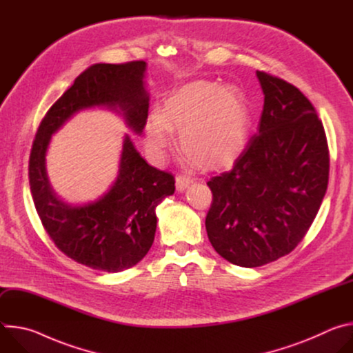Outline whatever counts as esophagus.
Listing matches in <instances>:
<instances>
[{"label":"esophagus","instance_id":"34e87169","mask_svg":"<svg viewBox=\"0 0 353 353\" xmlns=\"http://www.w3.org/2000/svg\"><path fill=\"white\" fill-rule=\"evenodd\" d=\"M191 177H188V176H185V174H180V176H177L176 177V188L179 190V191H184L185 188H188V185L191 184Z\"/></svg>","mask_w":353,"mask_h":353}]
</instances>
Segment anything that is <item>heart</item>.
<instances>
[{
  "instance_id": "obj_1",
  "label": "heart",
  "mask_w": 353,
  "mask_h": 353,
  "mask_svg": "<svg viewBox=\"0 0 353 353\" xmlns=\"http://www.w3.org/2000/svg\"><path fill=\"white\" fill-rule=\"evenodd\" d=\"M250 116L243 96L232 86L194 81L176 90L145 123V145L163 159L179 131L181 152L196 166L215 170L232 166L248 141Z\"/></svg>"
}]
</instances>
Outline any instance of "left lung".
<instances>
[{
    "mask_svg": "<svg viewBox=\"0 0 353 353\" xmlns=\"http://www.w3.org/2000/svg\"><path fill=\"white\" fill-rule=\"evenodd\" d=\"M264 108L257 134L230 172L212 177L208 239L229 263L254 268L301 241L328 185L323 123L296 86L257 71Z\"/></svg>",
    "mask_w": 353,
    "mask_h": 353,
    "instance_id": "left-lung-1",
    "label": "left lung"
}]
</instances>
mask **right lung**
I'll return each mask as SVG.
<instances>
[{"label":"right lung","mask_w":353,"mask_h":353,"mask_svg":"<svg viewBox=\"0 0 353 353\" xmlns=\"http://www.w3.org/2000/svg\"><path fill=\"white\" fill-rule=\"evenodd\" d=\"M145 72V61L89 67L50 108L30 152V191L50 239L74 261L105 272L128 270L146 256L157 232L155 210L174 192L173 176L149 166L125 134L112 185L89 203L71 204L50 183L46 157L52 137L88 109L113 112L141 135L149 109Z\"/></svg>","instance_id":"obj_1"}]
</instances>
